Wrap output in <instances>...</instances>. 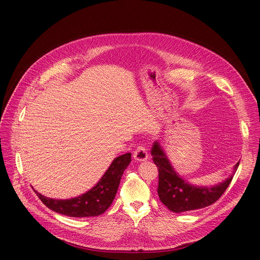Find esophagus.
Instances as JSON below:
<instances>
[{"label": "esophagus", "instance_id": "esophagus-1", "mask_svg": "<svg viewBox=\"0 0 260 260\" xmlns=\"http://www.w3.org/2000/svg\"><path fill=\"white\" fill-rule=\"evenodd\" d=\"M133 155H134L135 160H137V161H144V160H147V158H148V152L146 150V148L142 145H139L136 148V150L134 151Z\"/></svg>", "mask_w": 260, "mask_h": 260}]
</instances>
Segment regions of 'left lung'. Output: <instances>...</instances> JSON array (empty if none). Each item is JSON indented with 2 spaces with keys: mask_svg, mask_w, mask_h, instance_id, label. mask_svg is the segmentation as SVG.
<instances>
[{
  "mask_svg": "<svg viewBox=\"0 0 260 260\" xmlns=\"http://www.w3.org/2000/svg\"><path fill=\"white\" fill-rule=\"evenodd\" d=\"M151 155L158 170L157 193L159 200L175 213L194 211L213 205L224 193L234 177L232 175L224 182L213 187H197L185 182L176 174L157 142L152 145ZM239 165L240 162H237L235 166L234 174Z\"/></svg>",
  "mask_w": 260,
  "mask_h": 260,
  "instance_id": "8db88e82",
  "label": "left lung"
}]
</instances>
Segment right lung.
Here are the masks:
<instances>
[{
    "mask_svg": "<svg viewBox=\"0 0 260 260\" xmlns=\"http://www.w3.org/2000/svg\"><path fill=\"white\" fill-rule=\"evenodd\" d=\"M132 161V154L116 157L99 183L86 193L71 200H53L36 191L41 202L50 210L70 217H94L103 214L112 204L124 170Z\"/></svg>",
    "mask_w": 260,
    "mask_h": 260,
    "instance_id": "add662e5",
    "label": "right lung"
}]
</instances>
